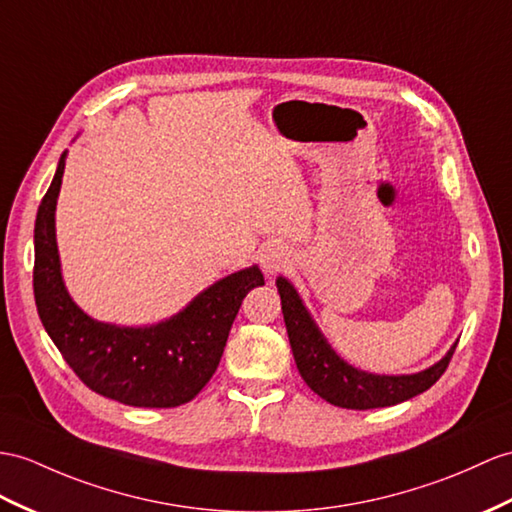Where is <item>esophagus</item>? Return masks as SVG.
Wrapping results in <instances>:
<instances>
[{"label": "esophagus", "mask_w": 512, "mask_h": 512, "mask_svg": "<svg viewBox=\"0 0 512 512\" xmlns=\"http://www.w3.org/2000/svg\"><path fill=\"white\" fill-rule=\"evenodd\" d=\"M289 263H291V252L280 243H267L263 249H260V267H263L267 276H273V273L282 271Z\"/></svg>", "instance_id": "obj_1"}]
</instances>
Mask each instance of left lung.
Returning <instances> with one entry per match:
<instances>
[{"mask_svg":"<svg viewBox=\"0 0 512 512\" xmlns=\"http://www.w3.org/2000/svg\"><path fill=\"white\" fill-rule=\"evenodd\" d=\"M276 286L282 299V315L299 376L319 397L334 406L369 410L406 402L410 397L428 391L443 376L458 345L456 341L439 363L417 373L386 376V373L356 369L332 350V345L319 330L313 315L308 313L304 299L299 297L291 280L278 276Z\"/></svg>","mask_w":512,"mask_h":512,"instance_id":"1","label":"left lung"}]
</instances>
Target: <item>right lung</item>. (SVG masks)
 Instances as JSON below:
<instances>
[{
    "label": "right lung",
    "instance_id": "1",
    "mask_svg": "<svg viewBox=\"0 0 512 512\" xmlns=\"http://www.w3.org/2000/svg\"><path fill=\"white\" fill-rule=\"evenodd\" d=\"M62 152L34 223V299L49 339L95 393L139 408H176L204 389L226 347L243 297L263 286L258 265L234 271L197 293L169 319L149 326L99 321L73 302L62 278L56 204Z\"/></svg>",
    "mask_w": 512,
    "mask_h": 512
}]
</instances>
